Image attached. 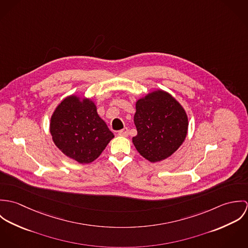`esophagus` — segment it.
I'll use <instances>...</instances> for the list:
<instances>
[{"instance_id": "obj_1", "label": "esophagus", "mask_w": 248, "mask_h": 248, "mask_svg": "<svg viewBox=\"0 0 248 248\" xmlns=\"http://www.w3.org/2000/svg\"><path fill=\"white\" fill-rule=\"evenodd\" d=\"M118 135H119V136H121V137H128V135H129V131H128V129H127V128H124V129H122V130L118 131Z\"/></svg>"}]
</instances>
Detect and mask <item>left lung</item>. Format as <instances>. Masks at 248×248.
Wrapping results in <instances>:
<instances>
[{
	"mask_svg": "<svg viewBox=\"0 0 248 248\" xmlns=\"http://www.w3.org/2000/svg\"><path fill=\"white\" fill-rule=\"evenodd\" d=\"M136 109L138 135L133 143L138 152L151 162L172 155L187 136L188 117L183 107L170 93L157 90L139 99Z\"/></svg>",
	"mask_w": 248,
	"mask_h": 248,
	"instance_id": "left-lung-1",
	"label": "left lung"
}]
</instances>
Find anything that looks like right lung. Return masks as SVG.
Here are the masks:
<instances>
[{"label": "right lung", "instance_id": "obj_1", "mask_svg": "<svg viewBox=\"0 0 248 248\" xmlns=\"http://www.w3.org/2000/svg\"><path fill=\"white\" fill-rule=\"evenodd\" d=\"M49 131L57 148L79 163H91L114 136L98 115L93 101L66 97L53 111Z\"/></svg>", "mask_w": 248, "mask_h": 248}]
</instances>
